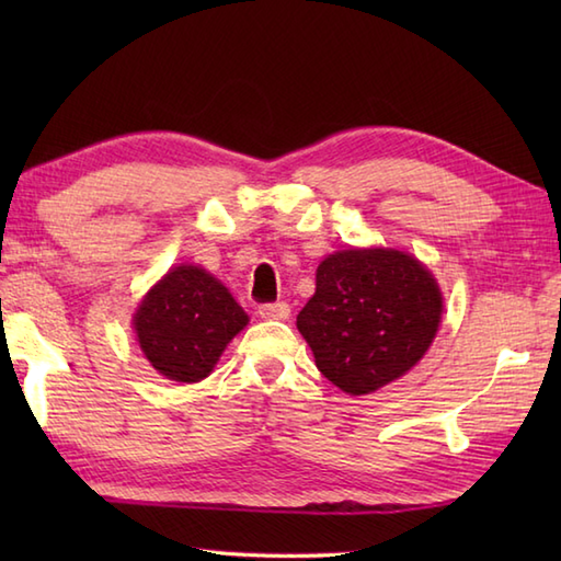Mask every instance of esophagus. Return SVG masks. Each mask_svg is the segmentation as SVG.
I'll return each instance as SVG.
<instances>
[{
  "label": "esophagus",
  "mask_w": 561,
  "mask_h": 561,
  "mask_svg": "<svg viewBox=\"0 0 561 561\" xmlns=\"http://www.w3.org/2000/svg\"><path fill=\"white\" fill-rule=\"evenodd\" d=\"M289 313H291V308H289V304H284V301L260 306V318H265V320H287Z\"/></svg>",
  "instance_id": "obj_1"
}]
</instances>
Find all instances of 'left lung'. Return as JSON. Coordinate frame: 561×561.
<instances>
[{"mask_svg":"<svg viewBox=\"0 0 561 561\" xmlns=\"http://www.w3.org/2000/svg\"><path fill=\"white\" fill-rule=\"evenodd\" d=\"M444 318V291L420 257L400 248L325 255L316 294L296 316L318 371L342 392L371 396L424 359Z\"/></svg>","mask_w":561,"mask_h":561,"instance_id":"8db88e82","label":"left lung"}]
</instances>
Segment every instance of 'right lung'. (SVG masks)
<instances>
[{"instance_id": "add662e5", "label": "right lung", "mask_w": 561, "mask_h": 561, "mask_svg": "<svg viewBox=\"0 0 561 561\" xmlns=\"http://www.w3.org/2000/svg\"><path fill=\"white\" fill-rule=\"evenodd\" d=\"M250 323L229 287L195 262H181L153 282L133 313L145 359L175 383H199L229 342Z\"/></svg>"}]
</instances>
